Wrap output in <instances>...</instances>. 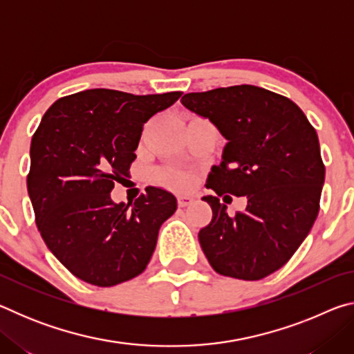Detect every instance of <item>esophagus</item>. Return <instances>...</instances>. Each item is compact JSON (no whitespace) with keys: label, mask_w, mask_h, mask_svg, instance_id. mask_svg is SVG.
<instances>
[{"label":"esophagus","mask_w":354,"mask_h":354,"mask_svg":"<svg viewBox=\"0 0 354 354\" xmlns=\"http://www.w3.org/2000/svg\"><path fill=\"white\" fill-rule=\"evenodd\" d=\"M192 201H194V198H192V196H189V195H181V196H178V206H179V207H185V206H189Z\"/></svg>","instance_id":"34e87169"}]
</instances>
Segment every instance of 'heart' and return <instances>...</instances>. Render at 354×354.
<instances>
[{"label":"heart","mask_w":354,"mask_h":354,"mask_svg":"<svg viewBox=\"0 0 354 354\" xmlns=\"http://www.w3.org/2000/svg\"><path fill=\"white\" fill-rule=\"evenodd\" d=\"M160 179H162L167 185H170L171 189H176V190L187 189L192 184V178L187 175V173L176 169L162 170L160 171Z\"/></svg>","instance_id":"obj_1"}]
</instances>
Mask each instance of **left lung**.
<instances>
[{
  "label": "left lung",
  "instance_id": "1",
  "mask_svg": "<svg viewBox=\"0 0 354 354\" xmlns=\"http://www.w3.org/2000/svg\"><path fill=\"white\" fill-rule=\"evenodd\" d=\"M181 103L209 118L227 143L203 196L212 220L198 232L217 273L257 281L277 272L309 234L320 207L325 165L315 129L289 98L242 84L185 93ZM247 196L243 213L227 216L218 196Z\"/></svg>",
  "mask_w": 354,
  "mask_h": 354
}]
</instances>
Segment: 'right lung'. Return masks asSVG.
Wrapping results in <instances>:
<instances>
[{
  "label": "right lung",
  "mask_w": 354,
  "mask_h": 354,
  "mask_svg": "<svg viewBox=\"0 0 354 354\" xmlns=\"http://www.w3.org/2000/svg\"><path fill=\"white\" fill-rule=\"evenodd\" d=\"M179 97L88 88L45 112L31 140L28 194L41 239L76 278L111 287L148 266L176 198L149 185L117 205L111 192L129 175L143 124Z\"/></svg>",
  "instance_id": "1"
}]
</instances>
